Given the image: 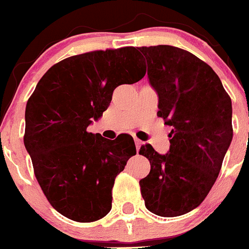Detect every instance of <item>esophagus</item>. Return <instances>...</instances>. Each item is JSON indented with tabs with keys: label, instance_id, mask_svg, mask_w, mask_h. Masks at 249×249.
<instances>
[{
	"label": "esophagus",
	"instance_id": "obj_1",
	"mask_svg": "<svg viewBox=\"0 0 249 249\" xmlns=\"http://www.w3.org/2000/svg\"><path fill=\"white\" fill-rule=\"evenodd\" d=\"M135 144H136V149H137V152H139L140 147H141L142 144H143V142H142L141 140L137 139V137H135Z\"/></svg>",
	"mask_w": 249,
	"mask_h": 249
}]
</instances>
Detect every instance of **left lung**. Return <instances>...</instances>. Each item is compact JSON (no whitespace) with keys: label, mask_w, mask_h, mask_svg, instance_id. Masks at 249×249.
<instances>
[{"label":"left lung","mask_w":249,"mask_h":249,"mask_svg":"<svg viewBox=\"0 0 249 249\" xmlns=\"http://www.w3.org/2000/svg\"><path fill=\"white\" fill-rule=\"evenodd\" d=\"M159 97L158 117L173 126L170 148L143 144L151 171L140 180L146 208L178 216L197 208L213 187L232 140L231 98L215 71L189 51L169 45L137 47Z\"/></svg>","instance_id":"8db88e82"}]
</instances>
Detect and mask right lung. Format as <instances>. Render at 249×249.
Listing matches in <instances>:
<instances>
[{"instance_id": "obj_1", "label": "right lung", "mask_w": 249, "mask_h": 249, "mask_svg": "<svg viewBox=\"0 0 249 249\" xmlns=\"http://www.w3.org/2000/svg\"><path fill=\"white\" fill-rule=\"evenodd\" d=\"M146 74L135 47L92 51L51 67L25 108L24 144L51 206L74 221L91 223L109 213L114 180L136 154L134 139H105L88 131L122 84Z\"/></svg>"}]
</instances>
